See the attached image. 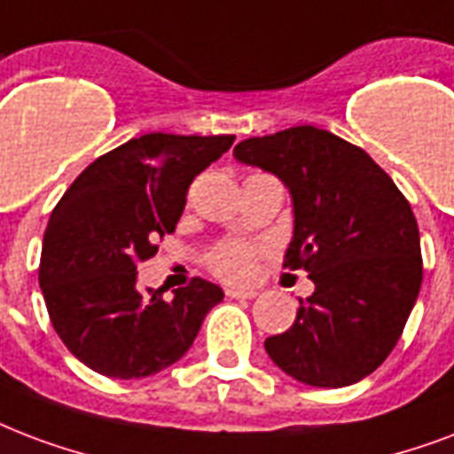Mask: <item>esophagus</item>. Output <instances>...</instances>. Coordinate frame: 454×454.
<instances>
[{
    "instance_id": "esophagus-1",
    "label": "esophagus",
    "mask_w": 454,
    "mask_h": 454,
    "mask_svg": "<svg viewBox=\"0 0 454 454\" xmlns=\"http://www.w3.org/2000/svg\"><path fill=\"white\" fill-rule=\"evenodd\" d=\"M228 297H240V300H252V297H257V290H245V288H228L226 290Z\"/></svg>"
}]
</instances>
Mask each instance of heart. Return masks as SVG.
<instances>
[{
  "label": "heart",
  "instance_id": "1",
  "mask_svg": "<svg viewBox=\"0 0 454 454\" xmlns=\"http://www.w3.org/2000/svg\"><path fill=\"white\" fill-rule=\"evenodd\" d=\"M207 264L223 281H247L257 266V247L245 242H223L209 252Z\"/></svg>",
  "mask_w": 454,
  "mask_h": 454
}]
</instances>
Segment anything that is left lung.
Masks as SVG:
<instances>
[{
    "label": "left lung",
    "mask_w": 454,
    "mask_h": 454,
    "mask_svg": "<svg viewBox=\"0 0 454 454\" xmlns=\"http://www.w3.org/2000/svg\"><path fill=\"white\" fill-rule=\"evenodd\" d=\"M233 157L286 183L295 228L283 266L304 269L314 283L295 324L266 338L269 357L307 386L357 383L393 352L419 295L410 202L362 147L321 128L250 137Z\"/></svg>",
    "instance_id": "left-lung-1"
}]
</instances>
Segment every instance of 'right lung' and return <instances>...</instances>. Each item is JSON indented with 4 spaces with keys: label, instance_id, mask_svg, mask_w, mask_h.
<instances>
[{
    "label": "right lung",
    "instance_id": "obj_1",
    "mask_svg": "<svg viewBox=\"0 0 454 454\" xmlns=\"http://www.w3.org/2000/svg\"><path fill=\"white\" fill-rule=\"evenodd\" d=\"M235 135L147 133L95 159L50 216L40 288L68 352L109 379H145L190 350L223 290L137 288V264L176 231L195 176L231 150Z\"/></svg>",
    "mask_w": 454,
    "mask_h": 454
}]
</instances>
